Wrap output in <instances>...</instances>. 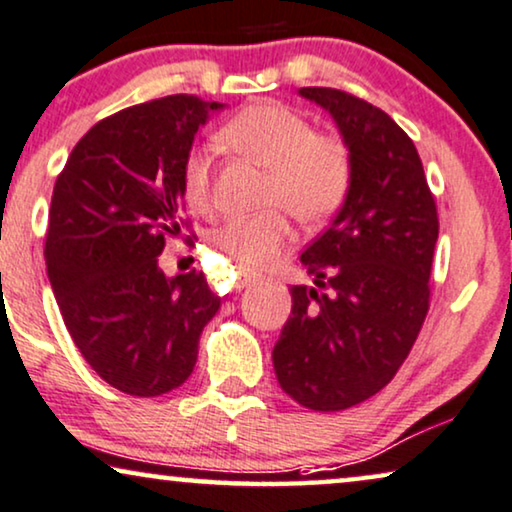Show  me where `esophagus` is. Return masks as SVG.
<instances>
[{
  "label": "esophagus",
  "instance_id": "1",
  "mask_svg": "<svg viewBox=\"0 0 512 512\" xmlns=\"http://www.w3.org/2000/svg\"><path fill=\"white\" fill-rule=\"evenodd\" d=\"M252 283H255V276L248 274V271H241V269L236 271V276H234V285H236V290L248 288V285H252Z\"/></svg>",
  "mask_w": 512,
  "mask_h": 512
}]
</instances>
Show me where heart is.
<instances>
[{
    "instance_id": "obj_1",
    "label": "heart",
    "mask_w": 512,
    "mask_h": 512,
    "mask_svg": "<svg viewBox=\"0 0 512 512\" xmlns=\"http://www.w3.org/2000/svg\"><path fill=\"white\" fill-rule=\"evenodd\" d=\"M217 140L267 170L255 217H236L215 231L213 243L238 269L257 271L276 262L292 241L285 213L299 222H325L342 206L351 180L349 149L335 135L313 133V126L295 109L278 102H257L234 114L220 128ZM182 196L196 213L213 203L210 161L201 149L182 161Z\"/></svg>"
}]
</instances>
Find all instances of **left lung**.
Segmentation results:
<instances>
[{
    "instance_id": "obj_1",
    "label": "left lung",
    "mask_w": 512,
    "mask_h": 512,
    "mask_svg": "<svg viewBox=\"0 0 512 512\" xmlns=\"http://www.w3.org/2000/svg\"><path fill=\"white\" fill-rule=\"evenodd\" d=\"M351 156L346 199L302 252L313 285H292V316L274 346L278 384L316 412L379 393L405 363L431 299L438 210L417 147L379 107L306 86Z\"/></svg>"
}]
</instances>
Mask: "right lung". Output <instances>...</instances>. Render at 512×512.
Listing matches in <instances>:
<instances>
[{"mask_svg": "<svg viewBox=\"0 0 512 512\" xmlns=\"http://www.w3.org/2000/svg\"><path fill=\"white\" fill-rule=\"evenodd\" d=\"M222 102L168 95L102 119L53 187L46 271L86 363L121 393L154 398L185 384L203 327L220 309L201 271L166 276L180 236L182 161Z\"/></svg>", "mask_w": 512, "mask_h": 512, "instance_id": "add662e5", "label": "right lung"}]
</instances>
